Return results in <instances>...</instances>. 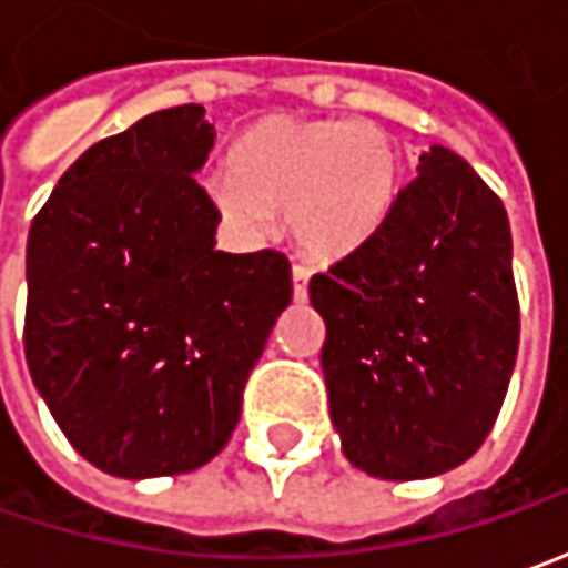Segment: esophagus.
<instances>
[{"label":"esophagus","mask_w":568,"mask_h":568,"mask_svg":"<svg viewBox=\"0 0 568 568\" xmlns=\"http://www.w3.org/2000/svg\"><path fill=\"white\" fill-rule=\"evenodd\" d=\"M307 280H311V270H307V266H292V295H295V302H304V298H307Z\"/></svg>","instance_id":"esophagus-1"}]
</instances>
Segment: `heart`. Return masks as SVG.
<instances>
[{
    "instance_id": "heart-1",
    "label": "heart",
    "mask_w": 568,
    "mask_h": 568,
    "mask_svg": "<svg viewBox=\"0 0 568 568\" xmlns=\"http://www.w3.org/2000/svg\"><path fill=\"white\" fill-rule=\"evenodd\" d=\"M402 185L396 138L352 119H270L247 131L232 172L210 179V197L242 232L285 229L317 264H339L389 223Z\"/></svg>"
}]
</instances>
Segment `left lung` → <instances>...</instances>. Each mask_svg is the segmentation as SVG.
<instances>
[{
	"label": "left lung",
	"instance_id": "left-lung-1",
	"mask_svg": "<svg viewBox=\"0 0 568 568\" xmlns=\"http://www.w3.org/2000/svg\"><path fill=\"white\" fill-rule=\"evenodd\" d=\"M307 292L345 459L420 480L478 453L516 367L518 298L509 216L459 153H420L381 235Z\"/></svg>",
	"mask_w": 568,
	"mask_h": 568
}]
</instances>
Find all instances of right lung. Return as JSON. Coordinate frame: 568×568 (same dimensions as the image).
Instances as JSON below:
<instances>
[{
	"label": "right lung",
	"instance_id": "obj_1",
	"mask_svg": "<svg viewBox=\"0 0 568 568\" xmlns=\"http://www.w3.org/2000/svg\"><path fill=\"white\" fill-rule=\"evenodd\" d=\"M216 131L163 109L84 150L28 235L24 355L69 443L100 471L185 475L223 449L292 302L280 251H216L197 185Z\"/></svg>",
	"mask_w": 568,
	"mask_h": 568
}]
</instances>
